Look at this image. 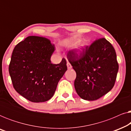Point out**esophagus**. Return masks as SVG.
I'll use <instances>...</instances> for the list:
<instances>
[{"label": "esophagus", "mask_w": 131, "mask_h": 131, "mask_svg": "<svg viewBox=\"0 0 131 131\" xmlns=\"http://www.w3.org/2000/svg\"><path fill=\"white\" fill-rule=\"evenodd\" d=\"M67 66L68 69H71V67H72V66H71L70 63V62H68L67 63Z\"/></svg>", "instance_id": "1"}]
</instances>
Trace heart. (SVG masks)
I'll return each instance as SVG.
<instances>
[{
  "label": "heart",
  "mask_w": 131,
  "mask_h": 131,
  "mask_svg": "<svg viewBox=\"0 0 131 131\" xmlns=\"http://www.w3.org/2000/svg\"><path fill=\"white\" fill-rule=\"evenodd\" d=\"M79 38H76L72 39L71 40H68V41H64L62 42V44L64 45H73L75 43H76L79 40ZM88 42L86 40H83L80 41L79 43L77 45L76 47L74 49V53L75 55H80L82 54L85 51V48L87 46Z\"/></svg>",
  "instance_id": "b5f03b06"
}]
</instances>
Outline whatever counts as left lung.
Wrapping results in <instances>:
<instances>
[{"label": "left lung", "mask_w": 131, "mask_h": 131, "mask_svg": "<svg viewBox=\"0 0 131 131\" xmlns=\"http://www.w3.org/2000/svg\"><path fill=\"white\" fill-rule=\"evenodd\" d=\"M67 56L76 73L75 89L82 99L98 100L113 88L119 64L115 50L105 38L96 39L79 56L73 51Z\"/></svg>", "instance_id": "8db88e82"}]
</instances>
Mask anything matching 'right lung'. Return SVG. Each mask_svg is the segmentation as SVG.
<instances>
[{"label":"right lung","instance_id":"obj_1","mask_svg":"<svg viewBox=\"0 0 131 131\" xmlns=\"http://www.w3.org/2000/svg\"><path fill=\"white\" fill-rule=\"evenodd\" d=\"M54 46L45 37L28 36L14 48L9 72L14 89L34 103L51 99L67 70L66 61L51 63Z\"/></svg>","mask_w":131,"mask_h":131}]
</instances>
